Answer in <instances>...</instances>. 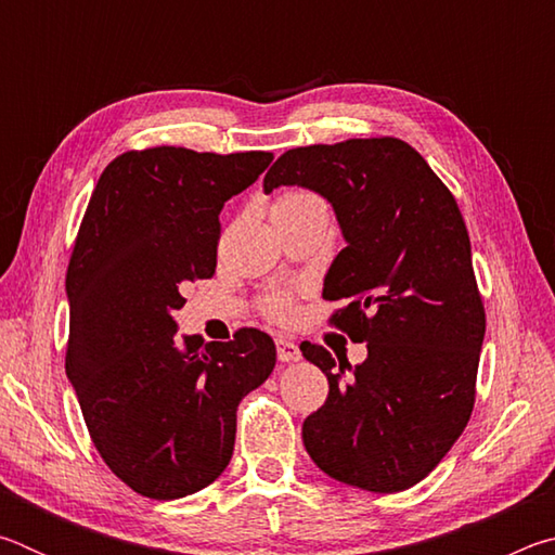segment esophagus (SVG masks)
I'll return each instance as SVG.
<instances>
[{"label":"esophagus","mask_w":555,"mask_h":555,"mask_svg":"<svg viewBox=\"0 0 555 555\" xmlns=\"http://www.w3.org/2000/svg\"><path fill=\"white\" fill-rule=\"evenodd\" d=\"M276 354H279V360L286 362V364L300 360L298 345L291 343V340H284V337H279V340H276Z\"/></svg>","instance_id":"1"}]
</instances>
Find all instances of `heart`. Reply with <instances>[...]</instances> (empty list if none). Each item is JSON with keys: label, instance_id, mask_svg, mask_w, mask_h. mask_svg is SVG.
Wrapping results in <instances>:
<instances>
[{"label": "heart", "instance_id": "heart-1", "mask_svg": "<svg viewBox=\"0 0 555 555\" xmlns=\"http://www.w3.org/2000/svg\"><path fill=\"white\" fill-rule=\"evenodd\" d=\"M313 205H323V201L318 198V195H313L311 191H300V188H296V191H286L279 195L274 203V210H298V208H313ZM267 311L274 318H286L291 313L288 298L286 296L267 298Z\"/></svg>", "mask_w": 555, "mask_h": 555}]
</instances>
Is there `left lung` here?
<instances>
[{
	"label": "left lung",
	"instance_id": "8db88e82",
	"mask_svg": "<svg viewBox=\"0 0 555 555\" xmlns=\"http://www.w3.org/2000/svg\"><path fill=\"white\" fill-rule=\"evenodd\" d=\"M281 185L333 205L345 249L323 298L345 300L333 323L367 343L354 367L323 345H300L331 384L304 421V446L337 482L409 490L453 448L475 403L485 308L463 215L426 158L391 137L288 149L264 193Z\"/></svg>",
	"mask_w": 555,
	"mask_h": 555
}]
</instances>
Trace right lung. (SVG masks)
<instances>
[{
  "mask_svg": "<svg viewBox=\"0 0 555 555\" xmlns=\"http://www.w3.org/2000/svg\"><path fill=\"white\" fill-rule=\"evenodd\" d=\"M274 162L269 152L156 146L117 156L92 191L65 276V374L102 460L152 500H178L230 465L237 406L274 372L276 347L178 340L173 313L218 264L220 210Z\"/></svg>",
  "mask_w": 555,
  "mask_h": 555,
  "instance_id": "add662e5",
  "label": "right lung"
}]
</instances>
